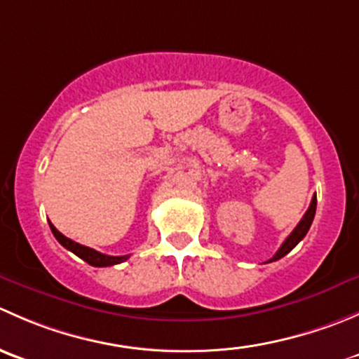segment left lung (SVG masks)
Here are the masks:
<instances>
[{
    "label": "left lung",
    "mask_w": 359,
    "mask_h": 359,
    "mask_svg": "<svg viewBox=\"0 0 359 359\" xmlns=\"http://www.w3.org/2000/svg\"><path fill=\"white\" fill-rule=\"evenodd\" d=\"M314 213H316V194H314L313 200H311L309 208H307V212L304 213L302 220H300V222L297 224V227L292 231L290 236H288L287 240L283 241V245H281L280 250H278V252L274 253L273 259H269V260H267V262H274V260H280L281 257L287 255L288 252H292V250L295 248L297 245H299V241L302 240L304 236H306L307 231H309V227H311V224H313Z\"/></svg>",
    "instance_id": "obj_1"
}]
</instances>
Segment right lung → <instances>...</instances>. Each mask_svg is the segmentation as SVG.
I'll return each instance as SVG.
<instances>
[{
	"instance_id": "right-lung-1",
	"label": "right lung",
	"mask_w": 359,
	"mask_h": 359,
	"mask_svg": "<svg viewBox=\"0 0 359 359\" xmlns=\"http://www.w3.org/2000/svg\"><path fill=\"white\" fill-rule=\"evenodd\" d=\"M48 224H50V229H52L53 236L57 238V241H59V243L62 245L64 248L71 250V252L74 253V255H78L79 259H83L85 262H88L90 266L107 267V266H114V264H121V262H125L126 259H128V255H119V257L106 255V253H100V252H97V250L85 247V245L76 243V241L69 240V238L64 236L62 233H59V231L55 229V226H53L52 222H48Z\"/></svg>"
}]
</instances>
